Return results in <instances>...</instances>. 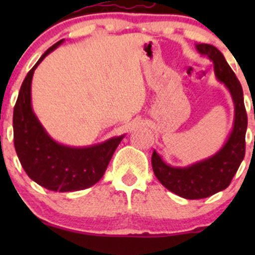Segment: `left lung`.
<instances>
[{
    "mask_svg": "<svg viewBox=\"0 0 255 255\" xmlns=\"http://www.w3.org/2000/svg\"><path fill=\"white\" fill-rule=\"evenodd\" d=\"M200 54L206 55L215 65V75L230 91L235 105V121L222 148L207 159L189 166H173L153 151L151 166L156 179L169 191L187 200L205 199L222 191L232 181L246 154V132L248 118L244 107L243 90L237 76L223 54L211 44H196Z\"/></svg>",
    "mask_w": 255,
    "mask_h": 255,
    "instance_id": "obj_1",
    "label": "left lung"
}]
</instances>
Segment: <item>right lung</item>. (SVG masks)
I'll return each mask as SVG.
<instances>
[{
	"label": "right lung",
	"mask_w": 255,
	"mask_h": 255,
	"mask_svg": "<svg viewBox=\"0 0 255 255\" xmlns=\"http://www.w3.org/2000/svg\"><path fill=\"white\" fill-rule=\"evenodd\" d=\"M63 42L49 48L23 80L13 110V140L18 159L33 181L51 191L68 192L87 189L101 180L125 134L79 148L58 143L44 129L32 109L33 74Z\"/></svg>",
	"instance_id": "add662e5"
}]
</instances>
